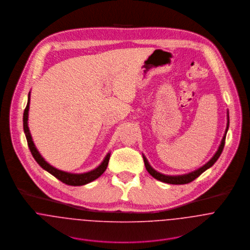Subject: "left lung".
Returning <instances> with one entry per match:
<instances>
[{
    "label": "left lung",
    "mask_w": 250,
    "mask_h": 250,
    "mask_svg": "<svg viewBox=\"0 0 250 250\" xmlns=\"http://www.w3.org/2000/svg\"><path fill=\"white\" fill-rule=\"evenodd\" d=\"M227 127H226V131H225V134L223 136V139L221 141V143L216 151V153L214 154V157L206 164L204 165L203 167H201L200 168H198L197 170H194L188 174H185V175H178V176H169V175H164L158 171H156L155 169H153L151 167V166L149 165L148 161L146 160V158L143 156V161H144V165H145V167L147 169V171L150 173V175H152L153 177L159 181H162L164 183H167V184H172V185H184V184H188V183H190L192 182L194 179L197 178L198 176H200L205 170H207L208 168H210L214 163L217 161V159L219 158L223 148H224V144H225V138H226V133L228 131V127H229V115H227Z\"/></svg>",
    "instance_id": "left-lung-1"
}]
</instances>
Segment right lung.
<instances>
[{"label": "right lung", "mask_w": 250, "mask_h": 250, "mask_svg": "<svg viewBox=\"0 0 250 250\" xmlns=\"http://www.w3.org/2000/svg\"><path fill=\"white\" fill-rule=\"evenodd\" d=\"M29 107H30V93H29V97H28V104L26 106V108L24 110V115H23V127H24V132L26 135V139L28 142L29 148L31 150V153L33 155V157L35 158L37 164L46 171H48L49 173H51L53 176H55L56 178L59 179L60 181H62V183L69 185V186H83L85 184H88L92 181H94L95 179L100 177L104 171L107 168V164H108V160L110 157V154L108 153L106 158L104 159V161L102 162V164L96 167L95 169L85 172V173H81V174H74V173H68L60 169L55 168L54 167L50 166L43 158L42 156L39 154V152L36 149V145L33 142L29 127H28V114H29Z\"/></svg>", "instance_id": "1"}]
</instances>
